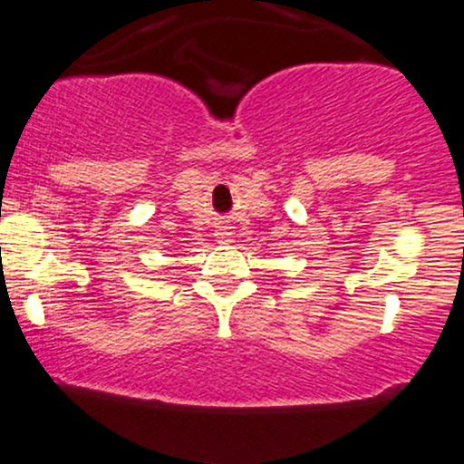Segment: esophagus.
Returning <instances> with one entry per match:
<instances>
[{
	"label": "esophagus",
	"mask_w": 464,
	"mask_h": 464,
	"mask_svg": "<svg viewBox=\"0 0 464 464\" xmlns=\"http://www.w3.org/2000/svg\"><path fill=\"white\" fill-rule=\"evenodd\" d=\"M228 236H231V233H228L227 228H220V231H218V237H220V240H227Z\"/></svg>",
	"instance_id": "34e87169"
}]
</instances>
